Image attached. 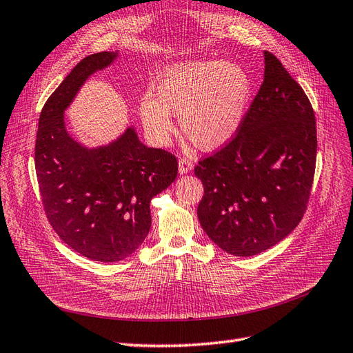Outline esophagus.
I'll use <instances>...</instances> for the list:
<instances>
[{
  "label": "esophagus",
  "mask_w": 353,
  "mask_h": 353,
  "mask_svg": "<svg viewBox=\"0 0 353 353\" xmlns=\"http://www.w3.org/2000/svg\"><path fill=\"white\" fill-rule=\"evenodd\" d=\"M192 168H194V164L191 162V159H186V158H180L179 159V173L180 174L191 173Z\"/></svg>",
  "instance_id": "esophagus-1"
}]
</instances>
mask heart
Wrapping results in <instances>:
<instances>
[{
  "mask_svg": "<svg viewBox=\"0 0 353 353\" xmlns=\"http://www.w3.org/2000/svg\"><path fill=\"white\" fill-rule=\"evenodd\" d=\"M252 92L249 73L236 62L185 61L168 67L143 95L139 116L155 143H165L173 132V113L194 146L216 150L239 132Z\"/></svg>",
  "mask_w": 353,
  "mask_h": 353,
  "instance_id": "heart-1",
  "label": "heart"
}]
</instances>
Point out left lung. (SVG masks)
I'll return each instance as SVG.
<instances>
[{
  "mask_svg": "<svg viewBox=\"0 0 353 353\" xmlns=\"http://www.w3.org/2000/svg\"><path fill=\"white\" fill-rule=\"evenodd\" d=\"M264 82L236 139L195 167L204 185L198 221L227 254L258 255L300 223L316 164V121L309 98L273 53Z\"/></svg>",
  "mask_w": 353,
  "mask_h": 353,
  "instance_id": "1",
  "label": "left lung"
}]
</instances>
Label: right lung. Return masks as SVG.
I'll list each match as a JSON object with an SVG mask.
<instances>
[{"label":"right lung","mask_w":353,"mask_h":353,"mask_svg":"<svg viewBox=\"0 0 353 353\" xmlns=\"http://www.w3.org/2000/svg\"><path fill=\"white\" fill-rule=\"evenodd\" d=\"M119 52L82 59L44 104L35 140V170L44 212L61 240L98 263L134 254L150 230L152 198L174 182L177 161L148 148L135 126L103 146L88 148L67 131L64 112L86 80Z\"/></svg>","instance_id":"1"}]
</instances>
